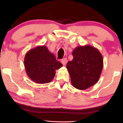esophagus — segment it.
<instances>
[{
	"mask_svg": "<svg viewBox=\"0 0 123 123\" xmlns=\"http://www.w3.org/2000/svg\"><path fill=\"white\" fill-rule=\"evenodd\" d=\"M67 61H68V60H67V58H64V59H63L62 60L61 62H62V63L63 64V65H65L67 64Z\"/></svg>",
	"mask_w": 123,
	"mask_h": 123,
	"instance_id": "34e87169",
	"label": "esophagus"
}]
</instances>
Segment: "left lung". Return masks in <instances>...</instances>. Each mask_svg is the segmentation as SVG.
I'll return each instance as SVG.
<instances>
[{"instance_id":"obj_1","label":"left lung","mask_w":123,"mask_h":123,"mask_svg":"<svg viewBox=\"0 0 123 123\" xmlns=\"http://www.w3.org/2000/svg\"><path fill=\"white\" fill-rule=\"evenodd\" d=\"M72 55L73 60L67 64L72 86L80 90L93 86L98 82L103 68L101 54L97 49L85 45L75 48Z\"/></svg>"}]
</instances>
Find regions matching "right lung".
Segmentation results:
<instances>
[{"instance_id":"right-lung-1","label":"right lung","mask_w":123,"mask_h":123,"mask_svg":"<svg viewBox=\"0 0 123 123\" xmlns=\"http://www.w3.org/2000/svg\"><path fill=\"white\" fill-rule=\"evenodd\" d=\"M24 65L27 74L36 83H49L55 75V70L63 64L45 46H38L26 54Z\"/></svg>"}]
</instances>
